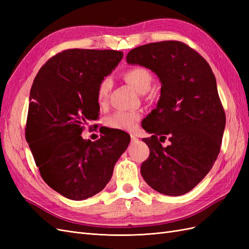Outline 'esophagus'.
<instances>
[{
  "mask_svg": "<svg viewBox=\"0 0 249 249\" xmlns=\"http://www.w3.org/2000/svg\"><path fill=\"white\" fill-rule=\"evenodd\" d=\"M131 140L132 141H136V140H138V138L135 136V135H131Z\"/></svg>",
  "mask_w": 249,
  "mask_h": 249,
  "instance_id": "34e87169",
  "label": "esophagus"
}]
</instances>
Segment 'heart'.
I'll return each mask as SVG.
<instances>
[{"label":"heart","mask_w":249,"mask_h":249,"mask_svg":"<svg viewBox=\"0 0 249 249\" xmlns=\"http://www.w3.org/2000/svg\"><path fill=\"white\" fill-rule=\"evenodd\" d=\"M124 79L140 93L149 89L153 82V73L146 67L135 65L124 71ZM112 87L109 77L104 78L96 88V101L101 106L106 105ZM142 114L139 111H116L106 119V124L110 129L119 131H134L141 120Z\"/></svg>","instance_id":"b5f03b06"}]
</instances>
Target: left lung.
Wrapping results in <instances>:
<instances>
[{"instance_id":"left-lung-1","label":"left lung","mask_w":249,"mask_h":249,"mask_svg":"<svg viewBox=\"0 0 249 249\" xmlns=\"http://www.w3.org/2000/svg\"><path fill=\"white\" fill-rule=\"evenodd\" d=\"M130 64L157 73L162 87L158 106L143 120L149 156L141 175L154 190L178 196L205 178L220 152L225 113L209 63L188 44L152 42L131 50ZM167 138L166 148L161 142Z\"/></svg>"}]
</instances>
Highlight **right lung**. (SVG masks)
Listing matches in <instances>:
<instances>
[{
	"label": "right lung",
	"mask_w": 249,
	"mask_h": 249,
	"mask_svg": "<svg viewBox=\"0 0 249 249\" xmlns=\"http://www.w3.org/2000/svg\"><path fill=\"white\" fill-rule=\"evenodd\" d=\"M123 57L114 50H64L51 57L34 79L26 140L44 182L70 199L83 200L102 191L130 143L129 134L119 130L104 133L96 141L81 136L85 124L99 119L97 85Z\"/></svg>",
	"instance_id": "right-lung-1"
}]
</instances>
